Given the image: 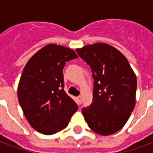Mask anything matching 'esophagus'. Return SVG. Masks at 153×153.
Returning a JSON list of instances; mask_svg holds the SVG:
<instances>
[{"label": "esophagus", "instance_id": "esophagus-1", "mask_svg": "<svg viewBox=\"0 0 153 153\" xmlns=\"http://www.w3.org/2000/svg\"><path fill=\"white\" fill-rule=\"evenodd\" d=\"M76 102H77V103L79 104V105H80V104H81V97H80V96L77 97H76Z\"/></svg>", "mask_w": 153, "mask_h": 153}]
</instances>
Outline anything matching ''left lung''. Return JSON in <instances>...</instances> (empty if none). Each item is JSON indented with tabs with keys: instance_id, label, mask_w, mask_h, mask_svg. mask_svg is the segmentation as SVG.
Instances as JSON below:
<instances>
[{
	"instance_id": "obj_1",
	"label": "left lung",
	"mask_w": 153,
	"mask_h": 153,
	"mask_svg": "<svg viewBox=\"0 0 153 153\" xmlns=\"http://www.w3.org/2000/svg\"><path fill=\"white\" fill-rule=\"evenodd\" d=\"M91 68L93 102L82 113L93 131L101 135L120 130L134 111L137 79L123 54L106 43H95L77 49Z\"/></svg>"
}]
</instances>
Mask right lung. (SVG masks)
<instances>
[{
	"label": "right lung",
	"mask_w": 153,
	"mask_h": 153,
	"mask_svg": "<svg viewBox=\"0 0 153 153\" xmlns=\"http://www.w3.org/2000/svg\"><path fill=\"white\" fill-rule=\"evenodd\" d=\"M78 58L74 50L48 44L25 65L18 86V99L28 123L45 135L67 127L78 106L64 90L63 69Z\"/></svg>",
	"instance_id": "right-lung-1"
}]
</instances>
